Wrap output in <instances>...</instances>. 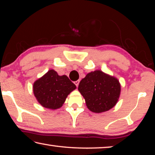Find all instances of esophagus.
Returning <instances> with one entry per match:
<instances>
[{
    "instance_id": "esophagus-1",
    "label": "esophagus",
    "mask_w": 155,
    "mask_h": 155,
    "mask_svg": "<svg viewBox=\"0 0 155 155\" xmlns=\"http://www.w3.org/2000/svg\"><path fill=\"white\" fill-rule=\"evenodd\" d=\"M79 82H80V81L79 80H78V81H74V84H75V85L77 86V87H78V84H79Z\"/></svg>"
}]
</instances>
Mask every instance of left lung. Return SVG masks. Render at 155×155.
Here are the masks:
<instances>
[{
  "instance_id": "obj_1",
  "label": "left lung",
  "mask_w": 155,
  "mask_h": 155,
  "mask_svg": "<svg viewBox=\"0 0 155 155\" xmlns=\"http://www.w3.org/2000/svg\"><path fill=\"white\" fill-rule=\"evenodd\" d=\"M78 90L91 111L101 113L108 111L117 103L120 85L117 78L96 70L88 73L81 81Z\"/></svg>"
}]
</instances>
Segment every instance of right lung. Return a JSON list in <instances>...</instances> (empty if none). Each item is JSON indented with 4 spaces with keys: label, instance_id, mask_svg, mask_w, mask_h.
Listing matches in <instances>:
<instances>
[{
    "label": "right lung",
    "instance_id": "1",
    "mask_svg": "<svg viewBox=\"0 0 155 155\" xmlns=\"http://www.w3.org/2000/svg\"><path fill=\"white\" fill-rule=\"evenodd\" d=\"M76 89V85L67 76H59L51 70L33 84V93L44 107L51 109L60 108L68 94Z\"/></svg>",
    "mask_w": 155,
    "mask_h": 155
}]
</instances>
